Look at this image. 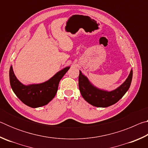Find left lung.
I'll return each mask as SVG.
<instances>
[{"mask_svg": "<svg viewBox=\"0 0 148 148\" xmlns=\"http://www.w3.org/2000/svg\"><path fill=\"white\" fill-rule=\"evenodd\" d=\"M132 78V71L123 84L112 91L99 89L90 83L86 76L79 71V89L82 96L90 104L96 107L106 108L116 103L128 91Z\"/></svg>", "mask_w": 148, "mask_h": 148, "instance_id": "left-lung-1", "label": "left lung"}]
</instances>
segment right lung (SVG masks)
Segmentation results:
<instances>
[{"mask_svg":"<svg viewBox=\"0 0 148 148\" xmlns=\"http://www.w3.org/2000/svg\"><path fill=\"white\" fill-rule=\"evenodd\" d=\"M69 69L70 66L63 69L44 83L25 86L17 79L11 66L9 72L10 86L16 96L27 106L34 108L41 107L54 98L60 80Z\"/></svg>","mask_w":148,"mask_h":148,"instance_id":"right-lung-1","label":"right lung"}]
</instances>
